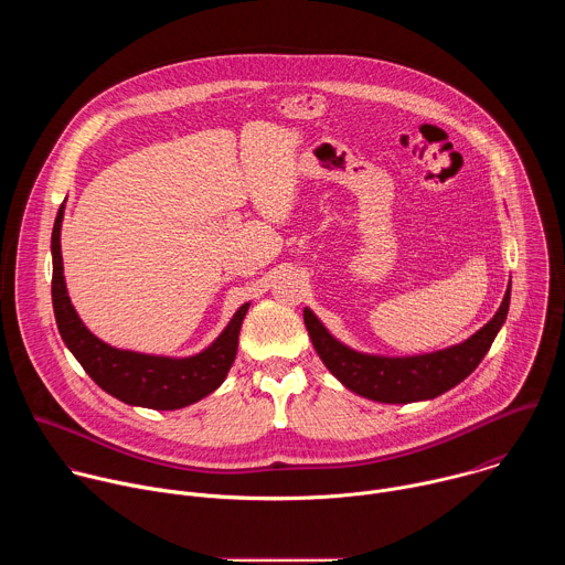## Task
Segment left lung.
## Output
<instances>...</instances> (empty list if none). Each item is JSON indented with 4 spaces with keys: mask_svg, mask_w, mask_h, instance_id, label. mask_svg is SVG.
I'll list each match as a JSON object with an SVG mask.
<instances>
[{
    "mask_svg": "<svg viewBox=\"0 0 565 565\" xmlns=\"http://www.w3.org/2000/svg\"><path fill=\"white\" fill-rule=\"evenodd\" d=\"M510 292L512 286H508L497 315L471 338L423 355L386 358L360 353L333 338L310 308H303V324L321 362L347 388L384 405H407L449 391L480 364L505 324Z\"/></svg>",
    "mask_w": 565,
    "mask_h": 565,
    "instance_id": "left-lung-1",
    "label": "left lung"
}]
</instances>
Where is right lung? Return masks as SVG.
<instances>
[{
  "instance_id": "1",
  "label": "right lung",
  "mask_w": 565,
  "mask_h": 565,
  "mask_svg": "<svg viewBox=\"0 0 565 565\" xmlns=\"http://www.w3.org/2000/svg\"><path fill=\"white\" fill-rule=\"evenodd\" d=\"M64 218V203L57 210L53 234H51V255H53V312L57 331L66 349L83 364L89 377L109 395L118 397L125 405L172 412L183 409L194 402L203 399L216 391L234 358L238 347V331L244 324V317L250 308V301L241 306L230 324L221 335L201 353L190 358H168V355H149L127 349H116L98 340L75 312L71 297L66 292L64 266H62V246L60 232Z\"/></svg>"
}]
</instances>
